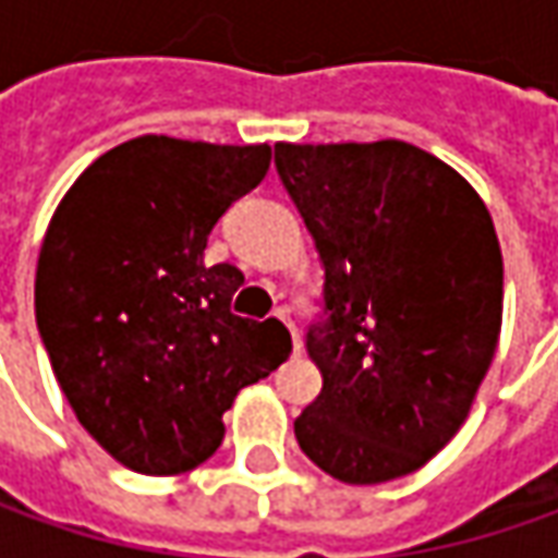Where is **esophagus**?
I'll return each mask as SVG.
<instances>
[{
    "mask_svg": "<svg viewBox=\"0 0 558 558\" xmlns=\"http://www.w3.org/2000/svg\"><path fill=\"white\" fill-rule=\"evenodd\" d=\"M279 319H282V323L289 326L291 344H294V354H301V348H304V344H301V335H298V329H294V323H291V319H289V316H286V313H279Z\"/></svg>",
    "mask_w": 558,
    "mask_h": 558,
    "instance_id": "esophagus-1",
    "label": "esophagus"
}]
</instances>
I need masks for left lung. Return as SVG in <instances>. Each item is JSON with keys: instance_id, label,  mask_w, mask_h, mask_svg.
<instances>
[{"instance_id": "left-lung-1", "label": "left lung", "mask_w": 558, "mask_h": 558, "mask_svg": "<svg viewBox=\"0 0 558 558\" xmlns=\"http://www.w3.org/2000/svg\"><path fill=\"white\" fill-rule=\"evenodd\" d=\"M326 269L307 354L323 391L294 438L344 484L416 472L460 432L504 323V254L478 192L400 140L276 145Z\"/></svg>"}]
</instances>
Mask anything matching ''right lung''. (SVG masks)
Instances as JSON below:
<instances>
[{"label": "right lung", "mask_w": 558, "mask_h": 558, "mask_svg": "<svg viewBox=\"0 0 558 558\" xmlns=\"http://www.w3.org/2000/svg\"><path fill=\"white\" fill-rule=\"evenodd\" d=\"M267 170L269 145L140 136L89 163L46 229L39 338L80 425L133 472L214 457L235 395L291 354L279 319L229 307L245 276L204 264L210 229Z\"/></svg>", "instance_id": "obj_1"}]
</instances>
